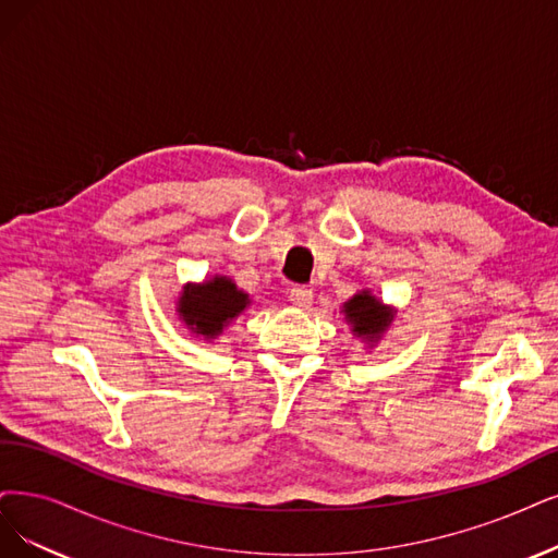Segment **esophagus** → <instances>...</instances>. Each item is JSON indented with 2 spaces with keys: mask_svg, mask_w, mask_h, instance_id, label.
Returning a JSON list of instances; mask_svg holds the SVG:
<instances>
[{
  "mask_svg": "<svg viewBox=\"0 0 558 558\" xmlns=\"http://www.w3.org/2000/svg\"><path fill=\"white\" fill-rule=\"evenodd\" d=\"M290 301H292L296 307H307V305L313 303V290H307V287L296 284V287H292Z\"/></svg>",
  "mask_w": 558,
  "mask_h": 558,
  "instance_id": "obj_1",
  "label": "esophagus"
}]
</instances>
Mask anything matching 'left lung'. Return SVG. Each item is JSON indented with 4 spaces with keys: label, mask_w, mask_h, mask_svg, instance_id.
<instances>
[{
    "label": "left lung",
    "mask_w": 558,
    "mask_h": 558,
    "mask_svg": "<svg viewBox=\"0 0 558 558\" xmlns=\"http://www.w3.org/2000/svg\"><path fill=\"white\" fill-rule=\"evenodd\" d=\"M396 307L386 305L369 290L356 292L352 299L342 303L344 322L352 326V333L365 344H377L396 319Z\"/></svg>",
    "instance_id": "left-lung-1"
}]
</instances>
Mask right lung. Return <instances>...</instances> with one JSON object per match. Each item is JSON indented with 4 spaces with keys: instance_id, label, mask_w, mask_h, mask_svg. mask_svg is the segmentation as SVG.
Masks as SVG:
<instances>
[{
    "instance_id": "right-lung-1",
    "label": "right lung",
    "mask_w": 558,
    "mask_h": 558,
    "mask_svg": "<svg viewBox=\"0 0 558 558\" xmlns=\"http://www.w3.org/2000/svg\"><path fill=\"white\" fill-rule=\"evenodd\" d=\"M251 296L239 290L236 282L227 276H214L202 282H185L177 296V315L191 333L216 340L245 307Z\"/></svg>"
}]
</instances>
